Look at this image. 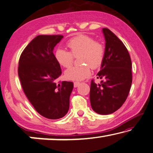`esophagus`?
<instances>
[{"mask_svg":"<svg viewBox=\"0 0 153 153\" xmlns=\"http://www.w3.org/2000/svg\"><path fill=\"white\" fill-rule=\"evenodd\" d=\"M79 85V82H74V87H77Z\"/></svg>","mask_w":153,"mask_h":153,"instance_id":"obj_1","label":"esophagus"}]
</instances>
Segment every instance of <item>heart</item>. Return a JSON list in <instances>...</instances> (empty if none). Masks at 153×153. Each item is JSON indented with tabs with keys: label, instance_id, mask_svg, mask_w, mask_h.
Segmentation results:
<instances>
[{
	"label": "heart",
	"instance_id": "heart-1",
	"mask_svg": "<svg viewBox=\"0 0 153 153\" xmlns=\"http://www.w3.org/2000/svg\"><path fill=\"white\" fill-rule=\"evenodd\" d=\"M69 51L58 48L55 53L56 61L64 68L69 67L74 62V57L78 56L81 64L73 66L64 73L65 77L74 81H79L89 76L91 68L96 69L102 65L105 48L104 45L96 42L91 36L81 34L71 39L67 42Z\"/></svg>",
	"mask_w": 153,
	"mask_h": 153
}]
</instances>
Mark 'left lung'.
I'll use <instances>...</instances> for the list:
<instances>
[{
    "instance_id": "1",
    "label": "left lung",
    "mask_w": 153,
    "mask_h": 153,
    "mask_svg": "<svg viewBox=\"0 0 153 153\" xmlns=\"http://www.w3.org/2000/svg\"><path fill=\"white\" fill-rule=\"evenodd\" d=\"M105 53L98 73L100 84L94 79L90 87V102L93 110L106 115L118 110L128 98L132 82V62L128 49L108 28H103Z\"/></svg>"
}]
</instances>
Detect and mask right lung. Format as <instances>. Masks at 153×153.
Returning <instances> with one entry per match:
<instances>
[{
	"instance_id": "add662e5",
	"label": "right lung",
	"mask_w": 153,
	"mask_h": 153,
	"mask_svg": "<svg viewBox=\"0 0 153 153\" xmlns=\"http://www.w3.org/2000/svg\"><path fill=\"white\" fill-rule=\"evenodd\" d=\"M63 36L39 35L21 53L18 74L25 95L37 112L49 119L64 117L69 109L72 82L56 84L62 75L53 54L54 47Z\"/></svg>"
}]
</instances>
